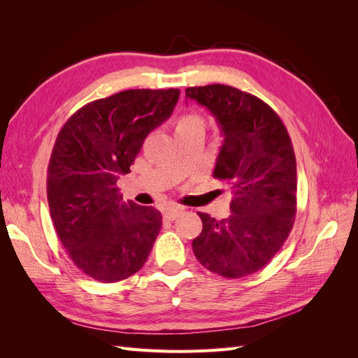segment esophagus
I'll return each instance as SVG.
<instances>
[{
	"label": "esophagus",
	"instance_id": "1",
	"mask_svg": "<svg viewBox=\"0 0 358 358\" xmlns=\"http://www.w3.org/2000/svg\"><path fill=\"white\" fill-rule=\"evenodd\" d=\"M183 209L180 208H167L164 212H162V216H164V220L167 221H175L179 215H182Z\"/></svg>",
	"mask_w": 358,
	"mask_h": 358
}]
</instances>
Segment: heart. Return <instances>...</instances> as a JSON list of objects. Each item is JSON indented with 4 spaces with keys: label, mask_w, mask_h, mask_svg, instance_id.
Wrapping results in <instances>:
<instances>
[{
    "label": "heart",
    "mask_w": 358,
    "mask_h": 358,
    "mask_svg": "<svg viewBox=\"0 0 358 358\" xmlns=\"http://www.w3.org/2000/svg\"><path fill=\"white\" fill-rule=\"evenodd\" d=\"M191 127H201L200 116L194 115V113H187V115H182L178 119L176 129H185V128H191Z\"/></svg>",
    "instance_id": "heart-1"
}]
</instances>
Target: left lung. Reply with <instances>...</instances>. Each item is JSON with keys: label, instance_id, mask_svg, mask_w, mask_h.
I'll list each match as a JSON object with an SVG mask.
<instances>
[{"label": "left lung", "instance_id": "1", "mask_svg": "<svg viewBox=\"0 0 358 358\" xmlns=\"http://www.w3.org/2000/svg\"><path fill=\"white\" fill-rule=\"evenodd\" d=\"M185 96L208 109L224 142L213 178L233 192L231 213L221 221L199 212L201 233L192 241L199 262L224 278H243L263 268L292 229L297 167L285 125L255 95L227 85L192 86Z\"/></svg>", "mask_w": 358, "mask_h": 358}]
</instances>
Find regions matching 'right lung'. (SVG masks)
Wrapping results in <instances>:
<instances>
[{
    "label": "right lung",
    "mask_w": 358,
    "mask_h": 358,
    "mask_svg": "<svg viewBox=\"0 0 358 358\" xmlns=\"http://www.w3.org/2000/svg\"><path fill=\"white\" fill-rule=\"evenodd\" d=\"M179 90H128L91 101L64 124L48 167L50 218L83 273L104 284L143 267L162 225L152 206L116 187L148 134L170 117Z\"/></svg>",
    "instance_id": "right-lung-1"
}]
</instances>
